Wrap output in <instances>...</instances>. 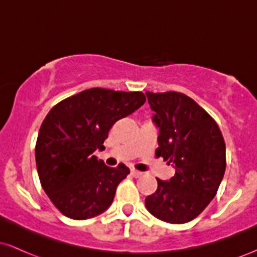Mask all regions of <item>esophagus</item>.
<instances>
[{"label":"esophagus","instance_id":"obj_1","mask_svg":"<svg viewBox=\"0 0 257 257\" xmlns=\"http://www.w3.org/2000/svg\"><path fill=\"white\" fill-rule=\"evenodd\" d=\"M131 174H132L133 176H134V178H140V176L143 175V173H141V172H139V170H137V169H132Z\"/></svg>","mask_w":257,"mask_h":257}]
</instances>
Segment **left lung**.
<instances>
[{
	"label": "left lung",
	"mask_w": 257,
	"mask_h": 257,
	"mask_svg": "<svg viewBox=\"0 0 257 257\" xmlns=\"http://www.w3.org/2000/svg\"><path fill=\"white\" fill-rule=\"evenodd\" d=\"M159 128L157 157L175 168L169 181L157 179L147 210L169 223H186L208 206L226 170V145L219 125L204 108L178 91H146Z\"/></svg>",
	"instance_id": "left-lung-1"
}]
</instances>
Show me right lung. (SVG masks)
<instances>
[{
  "label": "right lung",
  "mask_w": 257,
  "mask_h": 257,
  "mask_svg": "<svg viewBox=\"0 0 257 257\" xmlns=\"http://www.w3.org/2000/svg\"><path fill=\"white\" fill-rule=\"evenodd\" d=\"M146 101L141 91L90 88L57 104L42 122L35 156L44 192L55 208L73 220L104 213L117 186L129 174L120 163L105 166L93 156L104 150L112 125Z\"/></svg>",
  "instance_id": "add662e5"
}]
</instances>
